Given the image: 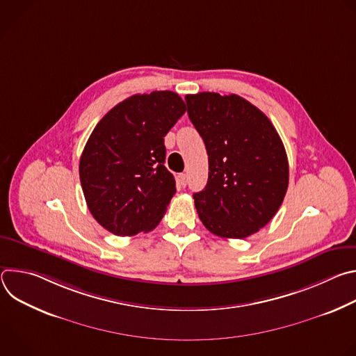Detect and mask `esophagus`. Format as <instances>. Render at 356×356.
I'll return each instance as SVG.
<instances>
[{
	"label": "esophagus",
	"mask_w": 356,
	"mask_h": 356,
	"mask_svg": "<svg viewBox=\"0 0 356 356\" xmlns=\"http://www.w3.org/2000/svg\"><path fill=\"white\" fill-rule=\"evenodd\" d=\"M177 183H179V186L184 187V186H186V183H187V176H186L184 173L177 175Z\"/></svg>",
	"instance_id": "obj_1"
}]
</instances>
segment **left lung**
Segmentation results:
<instances>
[{
  "instance_id": "left-lung-1",
  "label": "left lung",
  "mask_w": 356,
  "mask_h": 356,
  "mask_svg": "<svg viewBox=\"0 0 356 356\" xmlns=\"http://www.w3.org/2000/svg\"><path fill=\"white\" fill-rule=\"evenodd\" d=\"M186 103L209 155L207 186L193 194L201 222L222 238L258 232L277 213L289 186L287 155L277 131L236 94H188Z\"/></svg>"
}]
</instances>
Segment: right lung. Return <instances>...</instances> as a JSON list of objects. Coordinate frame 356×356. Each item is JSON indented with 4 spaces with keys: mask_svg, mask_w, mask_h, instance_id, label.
Segmentation results:
<instances>
[{
    "mask_svg": "<svg viewBox=\"0 0 356 356\" xmlns=\"http://www.w3.org/2000/svg\"><path fill=\"white\" fill-rule=\"evenodd\" d=\"M186 113L173 91L135 94L110 110L80 158V181L95 221L118 236L149 232L176 193L165 136Z\"/></svg>",
    "mask_w": 356,
    "mask_h": 356,
    "instance_id": "right-lung-1",
    "label": "right lung"
}]
</instances>
